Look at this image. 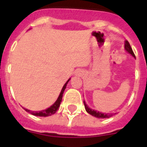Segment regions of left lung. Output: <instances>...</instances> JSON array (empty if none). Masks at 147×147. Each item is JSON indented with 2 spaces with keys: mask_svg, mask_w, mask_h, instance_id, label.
I'll return each instance as SVG.
<instances>
[{
  "mask_svg": "<svg viewBox=\"0 0 147 147\" xmlns=\"http://www.w3.org/2000/svg\"><path fill=\"white\" fill-rule=\"evenodd\" d=\"M124 49H125L126 51L128 52L129 54H130L134 58H136V56H135L134 53L132 51V49L131 48L130 45H129V42L127 40H125L124 42ZM84 105H85V110L87 111V113L90 114V115H93L94 117L98 118V119H107V118H110L112 117L113 115H115V113H105L99 112V111H96V110H93V109L90 108L88 106V105L86 104V102L84 101Z\"/></svg>",
  "mask_w": 147,
  "mask_h": 147,
  "instance_id": "8db88e82",
  "label": "left lung"
}]
</instances>
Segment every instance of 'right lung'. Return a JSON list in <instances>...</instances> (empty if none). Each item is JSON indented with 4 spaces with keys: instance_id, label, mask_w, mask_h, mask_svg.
Here are the masks:
<instances>
[{
    "instance_id": "obj_1",
    "label": "right lung",
    "mask_w": 147,
    "mask_h": 147,
    "mask_svg": "<svg viewBox=\"0 0 147 147\" xmlns=\"http://www.w3.org/2000/svg\"><path fill=\"white\" fill-rule=\"evenodd\" d=\"M70 80H71V78H70L69 80L66 82L65 84L63 85V87H62V90H61L60 93H59V97L57 98V101H56V102H54V103L53 104V105H51L50 107H49V108H47V109H45V110H44L39 111V112H37V111H32V110H28V109H26V108H24V107H23V108L24 109V110H25L26 112L29 113H31L32 115H36V116L46 117V116H49V115H53V114H54L56 112H57V111L58 109H59V105H60L61 102H62V95H63V93H64L65 90V88H66V86H67V83H68V82L70 81Z\"/></svg>"
}]
</instances>
